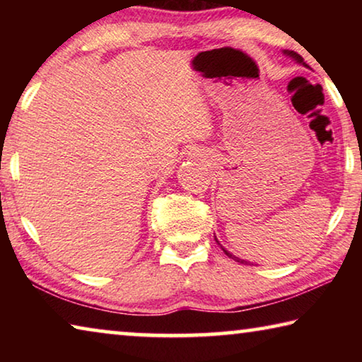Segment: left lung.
I'll return each instance as SVG.
<instances>
[{
    "label": "left lung",
    "instance_id": "obj_1",
    "mask_svg": "<svg viewBox=\"0 0 362 362\" xmlns=\"http://www.w3.org/2000/svg\"><path fill=\"white\" fill-rule=\"evenodd\" d=\"M286 54H287V56H291L292 59H296L298 64H303V65H305V62H303V59H302V56H298V54H297V52H293V51H291V52H289V51H286ZM216 241H217V240H216ZM218 244H220V243H218ZM223 252H225L226 255H228V257H230V259H233V260H235V262H240V263H249V262H246V260H243V259H238V257H235V255H233V254H230V252H228V250H225V249H223Z\"/></svg>",
    "mask_w": 362,
    "mask_h": 362
}]
</instances>
